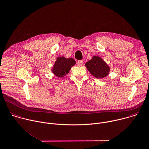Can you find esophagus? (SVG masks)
<instances>
[{"mask_svg":"<svg viewBox=\"0 0 149 149\" xmlns=\"http://www.w3.org/2000/svg\"><path fill=\"white\" fill-rule=\"evenodd\" d=\"M77 64H78V65H79V66H82V64H83V61H82V60H79V61L77 62Z\"/></svg>","mask_w":149,"mask_h":149,"instance_id":"obj_1","label":"esophagus"}]
</instances>
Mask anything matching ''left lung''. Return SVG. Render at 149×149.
Masks as SVG:
<instances>
[{
    "instance_id": "obj_1",
    "label": "left lung",
    "mask_w": 149,
    "mask_h": 149,
    "mask_svg": "<svg viewBox=\"0 0 149 149\" xmlns=\"http://www.w3.org/2000/svg\"><path fill=\"white\" fill-rule=\"evenodd\" d=\"M85 67L91 75L97 79H102L107 77L111 71L108 64L101 57L97 56H93L86 62Z\"/></svg>"
}]
</instances>
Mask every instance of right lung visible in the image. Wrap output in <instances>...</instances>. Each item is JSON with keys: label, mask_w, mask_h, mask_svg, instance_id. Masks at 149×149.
Listing matches in <instances>:
<instances>
[{"label": "right lung", "mask_w": 149, "mask_h": 149, "mask_svg": "<svg viewBox=\"0 0 149 149\" xmlns=\"http://www.w3.org/2000/svg\"><path fill=\"white\" fill-rule=\"evenodd\" d=\"M76 61L72 58H67L64 56L57 57L51 70L52 73L58 78H63L68 74Z\"/></svg>", "instance_id": "add662e5"}]
</instances>
